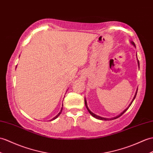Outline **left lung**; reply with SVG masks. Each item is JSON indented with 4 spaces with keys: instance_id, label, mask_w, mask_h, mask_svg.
<instances>
[{
    "instance_id": "1",
    "label": "left lung",
    "mask_w": 153,
    "mask_h": 153,
    "mask_svg": "<svg viewBox=\"0 0 153 153\" xmlns=\"http://www.w3.org/2000/svg\"><path fill=\"white\" fill-rule=\"evenodd\" d=\"M130 43H131V44H132L135 48H136V45H135V44H134V42H132V41H131L130 42ZM136 55H137V54H136ZM137 64H138V66H139V68H140V62H139V60H138V59H137ZM137 89L136 90V94H135V95H134V98H133V99H132V102H130V104H129V105L128 106V107L124 110V111H123V112H121L120 113L119 115H117V116H115V117H111V118H104V117H100V116H99V115H96V114H94V113H93L92 112L91 110L88 109V105H87V100H86V98H85V106H86V108H87V110H88V111L89 112V113L90 114L93 116V117H94V118H96V119H99V120H113V119H117V118H119V117H120L124 113H125V111H127V109L129 108V107L131 105V104H132V102H133V101L134 100V99H135V98H136V94H137Z\"/></svg>"
}]
</instances>
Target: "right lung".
I'll return each instance as SVG.
<instances>
[{"mask_svg":"<svg viewBox=\"0 0 153 153\" xmlns=\"http://www.w3.org/2000/svg\"><path fill=\"white\" fill-rule=\"evenodd\" d=\"M62 106H63V105H62ZM62 108H61V109H60V112L58 113V114L57 115H56L55 117H53V119H51V120H50V121H51V120H55V119H56V118H57V117L60 115V113H61V112H62Z\"/></svg>","mask_w":153,"mask_h":153,"instance_id":"add662e5","label":"right lung"}]
</instances>
